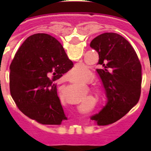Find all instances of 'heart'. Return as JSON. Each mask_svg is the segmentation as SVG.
Listing matches in <instances>:
<instances>
[{"mask_svg":"<svg viewBox=\"0 0 151 151\" xmlns=\"http://www.w3.org/2000/svg\"><path fill=\"white\" fill-rule=\"evenodd\" d=\"M85 71V68L84 67V66H81V65H78L76 66L72 70L71 73H73V74H78V73H81V72H84ZM94 78V75L92 74V73L91 72H87V73H84L81 77L80 78V81L81 83L82 84H88L93 80ZM91 91H92V94L94 95L95 96L99 98V99H102L104 97V90L103 89V88L99 87V86H92L91 88Z\"/></svg>","mask_w":151,"mask_h":151,"instance_id":"1","label":"heart"}]
</instances>
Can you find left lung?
<instances>
[{
	"label": "left lung",
	"instance_id": "obj_1",
	"mask_svg": "<svg viewBox=\"0 0 151 151\" xmlns=\"http://www.w3.org/2000/svg\"><path fill=\"white\" fill-rule=\"evenodd\" d=\"M90 47L99 54V73L108 102L92 116L101 124H112L124 117L136 103L141 93L142 66L134 48L126 39L115 33L95 37Z\"/></svg>",
	"mask_w": 151,
	"mask_h": 151
}]
</instances>
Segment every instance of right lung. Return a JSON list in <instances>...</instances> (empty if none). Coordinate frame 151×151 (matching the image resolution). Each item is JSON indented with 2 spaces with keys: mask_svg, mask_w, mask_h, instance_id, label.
<instances>
[{
  "mask_svg": "<svg viewBox=\"0 0 151 151\" xmlns=\"http://www.w3.org/2000/svg\"><path fill=\"white\" fill-rule=\"evenodd\" d=\"M73 67L63 46L47 34L27 37L10 66V92L21 112L42 124L66 120L56 80Z\"/></svg>",
  "mask_w": 151,
  "mask_h": 151,
  "instance_id": "1",
  "label": "right lung"
}]
</instances>
